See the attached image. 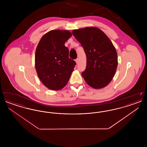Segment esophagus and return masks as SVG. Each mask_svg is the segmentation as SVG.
Listing matches in <instances>:
<instances>
[{"label": "esophagus", "mask_w": 147, "mask_h": 147, "mask_svg": "<svg viewBox=\"0 0 147 147\" xmlns=\"http://www.w3.org/2000/svg\"><path fill=\"white\" fill-rule=\"evenodd\" d=\"M75 61H76V63H77V64H78V62H79V59H78V58H77V59H76L75 60Z\"/></svg>", "instance_id": "obj_1"}]
</instances>
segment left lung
I'll use <instances>...</instances> for the list:
<instances>
[{
  "instance_id": "left-lung-1",
  "label": "left lung",
  "mask_w": 147,
  "mask_h": 147,
  "mask_svg": "<svg viewBox=\"0 0 147 147\" xmlns=\"http://www.w3.org/2000/svg\"><path fill=\"white\" fill-rule=\"evenodd\" d=\"M84 48L86 67L82 73L86 83L96 89L105 88L114 77L118 57L110 38L100 28L90 26L72 31Z\"/></svg>"
}]
</instances>
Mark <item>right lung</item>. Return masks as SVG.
<instances>
[{
  "instance_id": "obj_1",
  "label": "right lung",
  "mask_w": 147,
  "mask_h": 147,
  "mask_svg": "<svg viewBox=\"0 0 147 147\" xmlns=\"http://www.w3.org/2000/svg\"><path fill=\"white\" fill-rule=\"evenodd\" d=\"M72 36L67 30H53L45 34L35 52V69L43 84L49 90L62 89L69 81L76 63L69 58L64 45Z\"/></svg>"
}]
</instances>
